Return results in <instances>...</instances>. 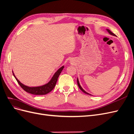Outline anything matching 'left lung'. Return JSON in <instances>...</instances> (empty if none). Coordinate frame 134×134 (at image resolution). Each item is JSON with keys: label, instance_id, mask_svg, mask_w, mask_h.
I'll list each match as a JSON object with an SVG mask.
<instances>
[{"label": "left lung", "instance_id": "8db88e82", "mask_svg": "<svg viewBox=\"0 0 134 134\" xmlns=\"http://www.w3.org/2000/svg\"><path fill=\"white\" fill-rule=\"evenodd\" d=\"M106 30L107 31V32H108V33H109V34H110V35H113V36H115V35L114 34H113L112 32H111L110 30H108V29H107ZM77 83H78V86L79 88H80V90L81 91H82V92H83L84 93H86V94H90V95H91V94H89V93H87V92L83 90V89L82 88V87L80 86V84H79V80H78V78H77ZM91 96H92V95H91Z\"/></svg>", "mask_w": 134, "mask_h": 134}]
</instances>
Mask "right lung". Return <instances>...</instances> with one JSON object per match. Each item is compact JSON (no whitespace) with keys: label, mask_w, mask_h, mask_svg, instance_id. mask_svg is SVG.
<instances>
[{"label":"right lung","mask_w":134,"mask_h":134,"mask_svg":"<svg viewBox=\"0 0 134 134\" xmlns=\"http://www.w3.org/2000/svg\"><path fill=\"white\" fill-rule=\"evenodd\" d=\"M64 68V66H63L56 71V72L54 74L53 76L52 77V78L50 80L49 82L46 84L43 85V86L38 87H31L25 86V84H23L21 82H20V81L15 77L13 71L12 72H13V74L15 79L17 80L18 83L19 84V86L22 87V88L24 91H25L26 92L29 93H31V94L35 95H44L50 92L52 90H53L56 84V82H57L58 79L61 73V72L62 71Z\"/></svg>","instance_id":"1"}]
</instances>
